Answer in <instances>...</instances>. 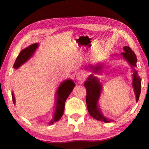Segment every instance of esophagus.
Returning <instances> with one entry per match:
<instances>
[{
  "label": "esophagus",
  "instance_id": "obj_1",
  "mask_svg": "<svg viewBox=\"0 0 149 149\" xmlns=\"http://www.w3.org/2000/svg\"><path fill=\"white\" fill-rule=\"evenodd\" d=\"M76 78L79 81H83L84 79L85 78V74H84L83 72H79L76 75Z\"/></svg>",
  "mask_w": 149,
  "mask_h": 149
}]
</instances>
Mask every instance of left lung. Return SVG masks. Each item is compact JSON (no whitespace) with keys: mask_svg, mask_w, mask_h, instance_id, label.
I'll use <instances>...</instances> for the list:
<instances>
[{"mask_svg":"<svg viewBox=\"0 0 149 149\" xmlns=\"http://www.w3.org/2000/svg\"><path fill=\"white\" fill-rule=\"evenodd\" d=\"M123 50H125V52L121 54L122 56L127 60L132 67L136 66L137 58L134 52L128 46L123 47ZM100 67V65H98L95 67L92 66L91 68L94 70V72H97L99 71ZM84 86L86 90V102L88 111L90 115L93 118L97 120H100V121H102L104 122H109L110 120H107L102 115L97 106L98 100L99 99L101 90H102V85L99 83V80L97 79V77L91 75L84 83ZM132 86L134 88V93L136 94V102H138L141 92V84L140 78L138 75L137 72L135 70L133 74Z\"/></svg>","mask_w":149,"mask_h":149,"instance_id":"left-lung-1","label":"left lung"}]
</instances>
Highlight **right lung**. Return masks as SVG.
Listing matches in <instances>:
<instances>
[{
	"label": "right lung",
	"mask_w": 149,
	"mask_h": 149,
	"mask_svg": "<svg viewBox=\"0 0 149 149\" xmlns=\"http://www.w3.org/2000/svg\"><path fill=\"white\" fill-rule=\"evenodd\" d=\"M38 47V43H34L29 47H27L26 49L22 50L19 54L17 58V59L14 63L13 67L15 68H18L26 62L27 60L29 59L33 53L35 51ZM75 86V83L72 80L68 79L65 81L63 83L60 84L57 91V100H56V111L54 116L53 121H51L50 124L53 123L54 122H57L61 118L63 111L65 109V103L68 97L71 93L72 90ZM12 99L13 102L15 103V99L14 94L12 93Z\"/></svg>",
	"instance_id": "add662e5"
}]
</instances>
